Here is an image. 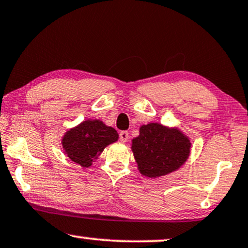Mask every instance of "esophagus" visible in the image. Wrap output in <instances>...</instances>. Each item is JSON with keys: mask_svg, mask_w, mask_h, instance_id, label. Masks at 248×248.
I'll return each instance as SVG.
<instances>
[{"mask_svg": "<svg viewBox=\"0 0 248 248\" xmlns=\"http://www.w3.org/2000/svg\"><path fill=\"white\" fill-rule=\"evenodd\" d=\"M128 138H129V132L128 131H121L120 134H119V139L123 142L127 141Z\"/></svg>", "mask_w": 248, "mask_h": 248, "instance_id": "esophagus-1", "label": "esophagus"}]
</instances>
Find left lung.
<instances>
[{
  "label": "left lung",
  "instance_id": "left-lung-1",
  "mask_svg": "<svg viewBox=\"0 0 248 248\" xmlns=\"http://www.w3.org/2000/svg\"><path fill=\"white\" fill-rule=\"evenodd\" d=\"M139 132L132 140V152L142 175H165L179 169L189 156L191 144L179 130L149 124Z\"/></svg>",
  "mask_w": 248,
  "mask_h": 248
}]
</instances>
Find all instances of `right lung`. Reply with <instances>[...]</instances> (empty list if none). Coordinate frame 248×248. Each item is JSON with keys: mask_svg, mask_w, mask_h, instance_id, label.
Returning <instances> with one entry per match:
<instances>
[{"mask_svg": "<svg viewBox=\"0 0 248 248\" xmlns=\"http://www.w3.org/2000/svg\"><path fill=\"white\" fill-rule=\"evenodd\" d=\"M118 139V132L100 120H86L66 132L62 147L73 162L90 166L103 149Z\"/></svg>", "mask_w": 248, "mask_h": 248, "instance_id": "add662e5", "label": "right lung"}]
</instances>
